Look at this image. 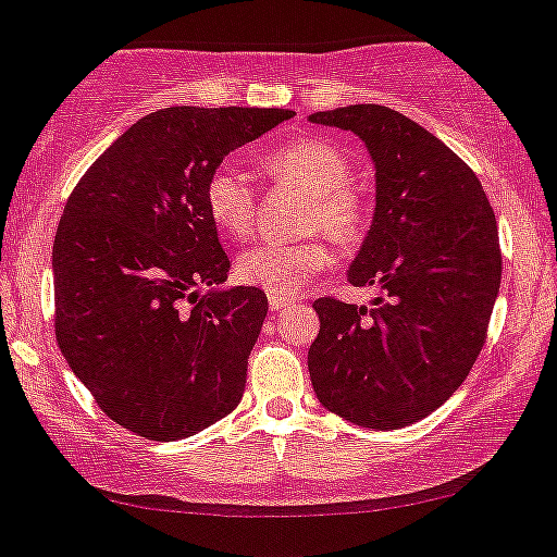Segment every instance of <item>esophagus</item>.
Returning a JSON list of instances; mask_svg holds the SVG:
<instances>
[{
	"label": "esophagus",
	"mask_w": 557,
	"mask_h": 557,
	"mask_svg": "<svg viewBox=\"0 0 557 557\" xmlns=\"http://www.w3.org/2000/svg\"><path fill=\"white\" fill-rule=\"evenodd\" d=\"M269 307H272V312H280V309L290 307V298H288V296H277V294H269Z\"/></svg>",
	"instance_id": "34e87169"
}]
</instances>
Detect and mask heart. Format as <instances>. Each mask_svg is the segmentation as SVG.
Wrapping results in <instances>:
<instances>
[{
    "label": "heart",
    "instance_id": "obj_1",
    "mask_svg": "<svg viewBox=\"0 0 557 557\" xmlns=\"http://www.w3.org/2000/svg\"><path fill=\"white\" fill-rule=\"evenodd\" d=\"M261 168L274 184H290L307 191L309 202L301 226L312 234L290 243L263 239L239 256L237 274L256 288L288 296L331 263L326 233L342 248L362 243L371 224V208L360 186L349 181L352 168L347 154L331 140L298 138L274 146L261 157ZM205 208L221 232L245 239L256 230L259 195L243 171L221 165L205 181Z\"/></svg>",
    "mask_w": 557,
    "mask_h": 557
}]
</instances>
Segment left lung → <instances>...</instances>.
I'll list each match as a JSON object with an SVG mask.
<instances>
[{
    "label": "left lung",
    "instance_id": "obj_1",
    "mask_svg": "<svg viewBox=\"0 0 557 557\" xmlns=\"http://www.w3.org/2000/svg\"><path fill=\"white\" fill-rule=\"evenodd\" d=\"M309 120L357 133L376 165V215L347 280L379 296L314 301V395L352 424L400 430L443 406L483 349L502 283L494 208L472 168L400 111L355 103Z\"/></svg>",
    "mask_w": 557,
    "mask_h": 557
}]
</instances>
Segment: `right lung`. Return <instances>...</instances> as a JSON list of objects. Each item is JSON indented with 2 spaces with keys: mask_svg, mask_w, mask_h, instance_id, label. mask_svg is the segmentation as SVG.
<instances>
[{
  "mask_svg": "<svg viewBox=\"0 0 557 557\" xmlns=\"http://www.w3.org/2000/svg\"><path fill=\"white\" fill-rule=\"evenodd\" d=\"M288 109L171 107L87 168L52 243L55 342L111 421L181 441L230 417L267 318L259 288L221 285L230 259L205 181Z\"/></svg>",
  "mask_w": 557,
  "mask_h": 557,
  "instance_id": "obj_1",
  "label": "right lung"
}]
</instances>
